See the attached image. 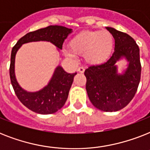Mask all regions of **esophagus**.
I'll use <instances>...</instances> for the list:
<instances>
[{"instance_id":"obj_1","label":"esophagus","mask_w":150,"mask_h":150,"mask_svg":"<svg viewBox=\"0 0 150 150\" xmlns=\"http://www.w3.org/2000/svg\"><path fill=\"white\" fill-rule=\"evenodd\" d=\"M78 71L79 73H83L85 71V68L83 67H79L78 68Z\"/></svg>"}]
</instances>
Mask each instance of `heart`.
Listing matches in <instances>:
<instances>
[{"mask_svg": "<svg viewBox=\"0 0 150 150\" xmlns=\"http://www.w3.org/2000/svg\"><path fill=\"white\" fill-rule=\"evenodd\" d=\"M114 45V36L107 30L81 32L69 41V56L73 54L84 56L89 64L97 65L104 63L111 54Z\"/></svg>", "mask_w": 150, "mask_h": 150, "instance_id": "heart-1", "label": "heart"}]
</instances>
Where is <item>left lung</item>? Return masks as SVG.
Segmentation results:
<instances>
[{"label":"left lung","mask_w":150,"mask_h":150,"mask_svg":"<svg viewBox=\"0 0 150 150\" xmlns=\"http://www.w3.org/2000/svg\"><path fill=\"white\" fill-rule=\"evenodd\" d=\"M115 40L114 52L105 63L89 66L85 71L88 96L94 107L106 112L120 110L131 102L141 78L139 48L125 33L107 27ZM122 57L129 62L125 73L119 75L115 64Z\"/></svg>","instance_id":"left-lung-1"}]
</instances>
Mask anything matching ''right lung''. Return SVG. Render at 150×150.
Returning <instances> with one entry per match:
<instances>
[{
	"mask_svg": "<svg viewBox=\"0 0 150 150\" xmlns=\"http://www.w3.org/2000/svg\"><path fill=\"white\" fill-rule=\"evenodd\" d=\"M71 30L61 25H50L25 34L13 47L9 68L11 82L18 100L32 111L40 114H50L61 109L68 99L73 79L77 73L69 74L58 66L47 86L38 92L29 93L20 87L15 79V54L22 44L35 41H49L61 50L64 41Z\"/></svg>",
	"mask_w": 150,
	"mask_h": 150,
	"instance_id": "obj_1",
	"label": "right lung"
}]
</instances>
